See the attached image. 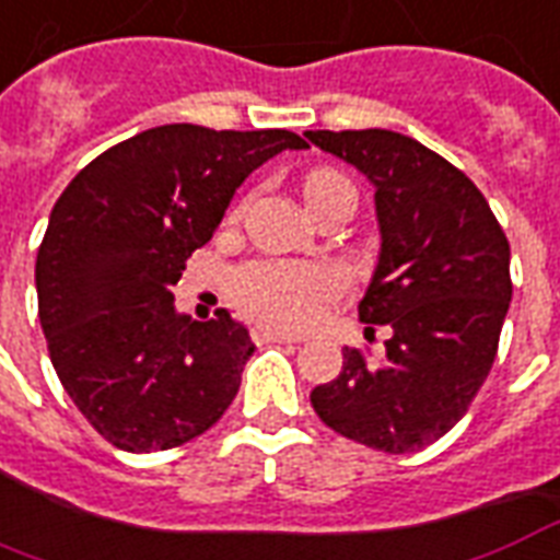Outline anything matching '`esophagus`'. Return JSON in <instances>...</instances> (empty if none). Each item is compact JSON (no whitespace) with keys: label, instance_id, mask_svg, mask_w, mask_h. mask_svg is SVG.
Wrapping results in <instances>:
<instances>
[{"label":"esophagus","instance_id":"obj_1","mask_svg":"<svg viewBox=\"0 0 560 560\" xmlns=\"http://www.w3.org/2000/svg\"><path fill=\"white\" fill-rule=\"evenodd\" d=\"M252 340L264 347V343H299L296 335H284V331H272V328H252Z\"/></svg>","mask_w":560,"mask_h":560}]
</instances>
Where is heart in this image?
Returning a JSON list of instances; mask_svg holds the SVG:
<instances>
[{
    "label": "heart",
    "instance_id": "heart-1",
    "mask_svg": "<svg viewBox=\"0 0 560 560\" xmlns=\"http://www.w3.org/2000/svg\"><path fill=\"white\" fill-rule=\"evenodd\" d=\"M305 202H317L328 194L355 199V187L335 170H314L302 185ZM340 293V279L323 264L261 261L234 272V299L249 317L264 326L302 328L319 317L328 302Z\"/></svg>",
    "mask_w": 560,
    "mask_h": 560
}]
</instances>
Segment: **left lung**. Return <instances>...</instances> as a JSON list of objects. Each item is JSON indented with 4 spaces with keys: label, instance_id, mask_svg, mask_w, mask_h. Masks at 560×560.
<instances>
[{
    "label": "left lung",
    "instance_id": "left-lung-1",
    "mask_svg": "<svg viewBox=\"0 0 560 560\" xmlns=\"http://www.w3.org/2000/svg\"><path fill=\"white\" fill-rule=\"evenodd\" d=\"M375 187L382 249L358 317L390 328L382 361L343 352L335 382L311 390L328 429L408 455L467 413L497 358L511 305V246L488 199L458 166L387 128L305 131Z\"/></svg>",
    "mask_w": 560,
    "mask_h": 560
}]
</instances>
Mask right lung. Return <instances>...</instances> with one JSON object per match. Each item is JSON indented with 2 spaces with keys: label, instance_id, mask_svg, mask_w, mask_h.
<instances>
[{
  "label": "right lung",
  "instance_id": "1",
  "mask_svg": "<svg viewBox=\"0 0 560 560\" xmlns=\"http://www.w3.org/2000/svg\"><path fill=\"white\" fill-rule=\"evenodd\" d=\"M305 147L284 128L158 126L102 152L55 202L37 314L63 390L117 450L182 446L237 396L249 331L229 311L178 314L173 284L252 170Z\"/></svg>",
  "mask_w": 560,
  "mask_h": 560
}]
</instances>
